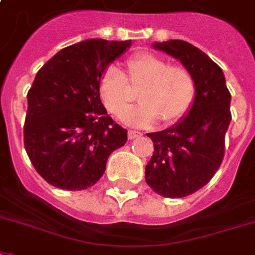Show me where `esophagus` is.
Listing matches in <instances>:
<instances>
[{"instance_id":"1","label":"esophagus","mask_w":255,"mask_h":255,"mask_svg":"<svg viewBox=\"0 0 255 255\" xmlns=\"http://www.w3.org/2000/svg\"><path fill=\"white\" fill-rule=\"evenodd\" d=\"M139 135H142V133H139L137 130H129V131H128V137H129V139H134L137 138V137H139Z\"/></svg>"}]
</instances>
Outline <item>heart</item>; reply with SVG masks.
<instances>
[{
    "label": "heart",
    "instance_id": "obj_1",
    "mask_svg": "<svg viewBox=\"0 0 255 255\" xmlns=\"http://www.w3.org/2000/svg\"><path fill=\"white\" fill-rule=\"evenodd\" d=\"M128 75L114 64L107 66L99 82L103 105L116 118H124L138 93L139 105L126 116L133 125H150L160 120L175 124L192 106L196 84L192 72L181 64H169L152 52H138L126 62Z\"/></svg>",
    "mask_w": 255,
    "mask_h": 255
}]
</instances>
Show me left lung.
Masks as SVG:
<instances>
[{
  "label": "left lung",
  "instance_id": "obj_1",
  "mask_svg": "<svg viewBox=\"0 0 255 255\" xmlns=\"http://www.w3.org/2000/svg\"><path fill=\"white\" fill-rule=\"evenodd\" d=\"M154 48L179 59L192 72L196 95L177 125L148 134L154 150L145 180L164 198H184L207 184L223 161L231 94L221 67L192 44L171 40Z\"/></svg>",
  "mask_w": 255,
  "mask_h": 255
}]
</instances>
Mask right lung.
<instances>
[{"mask_svg":"<svg viewBox=\"0 0 255 255\" xmlns=\"http://www.w3.org/2000/svg\"><path fill=\"white\" fill-rule=\"evenodd\" d=\"M131 41L91 39L63 48L37 72L28 91L24 146L47 183L82 191L98 181L128 130L99 97L103 71Z\"/></svg>","mask_w":255,"mask_h":255,"instance_id":"add662e5","label":"right lung"}]
</instances>
